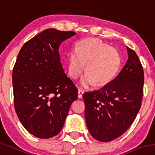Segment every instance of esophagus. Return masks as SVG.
I'll use <instances>...</instances> for the list:
<instances>
[{
	"instance_id": "34e87169",
	"label": "esophagus",
	"mask_w": 155,
	"mask_h": 155,
	"mask_svg": "<svg viewBox=\"0 0 155 155\" xmlns=\"http://www.w3.org/2000/svg\"><path fill=\"white\" fill-rule=\"evenodd\" d=\"M84 91L82 89H78V98H82V96H83Z\"/></svg>"
}]
</instances>
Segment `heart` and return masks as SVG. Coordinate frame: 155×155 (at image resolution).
<instances>
[{"label":"heart","instance_id":"b5f03b06","mask_svg":"<svg viewBox=\"0 0 155 155\" xmlns=\"http://www.w3.org/2000/svg\"><path fill=\"white\" fill-rule=\"evenodd\" d=\"M86 72L81 81L84 87L94 82L97 86L107 84L115 77L120 64V57L117 50L109 47L97 38H87L81 42L68 58V74L71 78H78Z\"/></svg>","mask_w":155,"mask_h":155}]
</instances>
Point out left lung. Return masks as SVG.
<instances>
[{"mask_svg":"<svg viewBox=\"0 0 155 155\" xmlns=\"http://www.w3.org/2000/svg\"><path fill=\"white\" fill-rule=\"evenodd\" d=\"M127 50L128 59L115 78L100 90L83 94L89 132L102 142H108L124 134L141 106L143 67L137 54L127 47Z\"/></svg>","mask_w":155,"mask_h":155,"instance_id":"8db88e82","label":"left lung"}]
</instances>
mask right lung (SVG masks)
<instances>
[{
    "instance_id": "add662e5",
    "label": "right lung",
    "mask_w": 155,
    "mask_h": 155,
    "mask_svg": "<svg viewBox=\"0 0 155 155\" xmlns=\"http://www.w3.org/2000/svg\"><path fill=\"white\" fill-rule=\"evenodd\" d=\"M74 31L46 29L23 45L13 69L15 111L28 132L39 138L61 130L78 88L64 73L59 47Z\"/></svg>"
}]
</instances>
